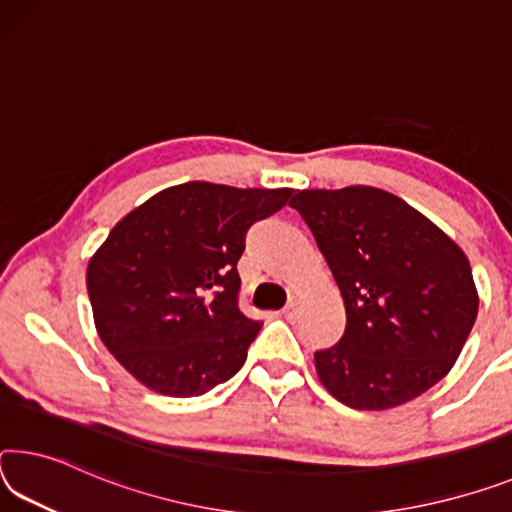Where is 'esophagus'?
Masks as SVG:
<instances>
[{
	"instance_id": "obj_1",
	"label": "esophagus",
	"mask_w": 512,
	"mask_h": 512,
	"mask_svg": "<svg viewBox=\"0 0 512 512\" xmlns=\"http://www.w3.org/2000/svg\"><path fill=\"white\" fill-rule=\"evenodd\" d=\"M296 312H298V303H296V300H289V303H287L285 307H282V316H285V319H294Z\"/></svg>"
}]
</instances>
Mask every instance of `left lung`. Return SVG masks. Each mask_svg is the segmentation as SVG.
Returning <instances> with one entry per match:
<instances>
[{"label": "left lung", "instance_id": "1", "mask_svg": "<svg viewBox=\"0 0 512 512\" xmlns=\"http://www.w3.org/2000/svg\"><path fill=\"white\" fill-rule=\"evenodd\" d=\"M346 307L342 339L314 353L323 387L353 410L403 405L451 371L476 321L467 255L433 221L373 186L298 191Z\"/></svg>", "mask_w": 512, "mask_h": 512}]
</instances>
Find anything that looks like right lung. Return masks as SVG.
<instances>
[{
    "label": "right lung",
    "mask_w": 512,
    "mask_h": 512,
    "mask_svg": "<svg viewBox=\"0 0 512 512\" xmlns=\"http://www.w3.org/2000/svg\"><path fill=\"white\" fill-rule=\"evenodd\" d=\"M294 189L186 182L159 191L88 262L97 335L152 392L200 396L246 362L262 321L239 310L246 232Z\"/></svg>",
    "instance_id": "right-lung-1"
}]
</instances>
